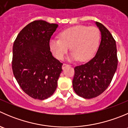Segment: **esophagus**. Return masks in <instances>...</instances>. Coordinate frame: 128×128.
Here are the masks:
<instances>
[{"label":"esophagus","mask_w":128,"mask_h":128,"mask_svg":"<svg viewBox=\"0 0 128 128\" xmlns=\"http://www.w3.org/2000/svg\"><path fill=\"white\" fill-rule=\"evenodd\" d=\"M69 66H70V65H69V64H63L62 67V69H66V68H68V67H69Z\"/></svg>","instance_id":"1"}]
</instances>
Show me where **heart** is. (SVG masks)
<instances>
[{
	"instance_id": "b5f03b06",
	"label": "heart",
	"mask_w": 128,
	"mask_h": 128,
	"mask_svg": "<svg viewBox=\"0 0 128 128\" xmlns=\"http://www.w3.org/2000/svg\"><path fill=\"white\" fill-rule=\"evenodd\" d=\"M59 39L49 41V47L58 59H62L70 47V59L86 61L93 56L99 46L101 39L97 27L82 25L73 26L59 33Z\"/></svg>"
}]
</instances>
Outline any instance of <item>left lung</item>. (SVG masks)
I'll return each instance as SVG.
<instances>
[{
  "instance_id": "obj_1",
  "label": "left lung",
  "mask_w": 128,
  "mask_h": 128,
  "mask_svg": "<svg viewBox=\"0 0 128 128\" xmlns=\"http://www.w3.org/2000/svg\"><path fill=\"white\" fill-rule=\"evenodd\" d=\"M101 40L95 56L84 64L74 68L72 86L75 92L85 99L102 94L110 86L118 66L116 41L110 31L98 22Z\"/></svg>"
}]
</instances>
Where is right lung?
I'll use <instances>...</instances> for the list:
<instances>
[{
    "label": "right lung",
    "instance_id": "1",
    "mask_svg": "<svg viewBox=\"0 0 128 128\" xmlns=\"http://www.w3.org/2000/svg\"><path fill=\"white\" fill-rule=\"evenodd\" d=\"M56 24L34 20L18 33L14 42L12 67L18 85L30 97L44 100L58 86L62 63L52 56L49 41Z\"/></svg>",
    "mask_w": 128,
    "mask_h": 128
}]
</instances>
